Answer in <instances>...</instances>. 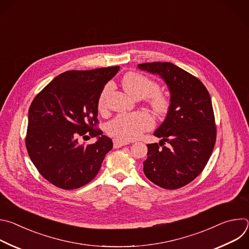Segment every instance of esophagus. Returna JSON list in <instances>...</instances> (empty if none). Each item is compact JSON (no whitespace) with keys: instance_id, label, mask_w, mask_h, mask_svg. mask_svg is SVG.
<instances>
[{"instance_id":"obj_1","label":"esophagus","mask_w":249,"mask_h":249,"mask_svg":"<svg viewBox=\"0 0 249 249\" xmlns=\"http://www.w3.org/2000/svg\"><path fill=\"white\" fill-rule=\"evenodd\" d=\"M130 144L129 142H125V141H122V140H118V139H114L113 140V146L115 149H118V148H121L123 146H126Z\"/></svg>"}]
</instances>
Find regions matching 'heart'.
Instances as JSON below:
<instances>
[{"label":"heart","instance_id":"heart-1","mask_svg":"<svg viewBox=\"0 0 249 249\" xmlns=\"http://www.w3.org/2000/svg\"><path fill=\"white\" fill-rule=\"evenodd\" d=\"M124 89L134 97L150 96V104L158 114H164L169 107V99L161 92H158L159 86L153 80L138 74L128 73L122 79ZM110 87L106 86L102 89L98 98V108H105V98ZM154 118L145 111H135L120 113L107 124L109 135L123 141L138 139L144 132L153 128Z\"/></svg>","mask_w":249,"mask_h":249}]
</instances>
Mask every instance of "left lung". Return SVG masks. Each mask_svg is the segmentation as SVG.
Segmentation results:
<instances>
[{"label":"left lung","mask_w":249,"mask_h":249,"mask_svg":"<svg viewBox=\"0 0 249 249\" xmlns=\"http://www.w3.org/2000/svg\"><path fill=\"white\" fill-rule=\"evenodd\" d=\"M159 75L170 92L167 115L148 146L144 173L158 186L177 189L194 180L206 166L216 143L217 129L211 96L202 82L169 62L139 64Z\"/></svg>","instance_id":"1"}]
</instances>
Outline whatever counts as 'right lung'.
Listing matches in <instances>:
<instances>
[{"instance_id": "add662e5", "label": "right lung", "mask_w": 249, "mask_h": 249, "mask_svg": "<svg viewBox=\"0 0 249 249\" xmlns=\"http://www.w3.org/2000/svg\"><path fill=\"white\" fill-rule=\"evenodd\" d=\"M119 66L67 71L51 81L30 104L25 145L39 173L53 185L72 190L90 182L113 147L98 124V98ZM96 136L94 144L78 138Z\"/></svg>"}]
</instances>
